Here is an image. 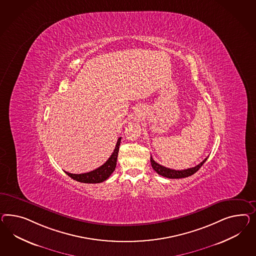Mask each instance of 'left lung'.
<instances>
[{"instance_id": "obj_1", "label": "left lung", "mask_w": 256, "mask_h": 256, "mask_svg": "<svg viewBox=\"0 0 256 256\" xmlns=\"http://www.w3.org/2000/svg\"><path fill=\"white\" fill-rule=\"evenodd\" d=\"M207 159L208 158H206L201 163L196 166H194V168H186V170H172V168H168L166 166H161L152 159V156L150 158V161H151V165H152L154 170L158 173L159 175H161L163 177H166V178H170V179H180V178L189 177V176L193 175L194 173L196 172L202 166V165L206 162Z\"/></svg>"}]
</instances>
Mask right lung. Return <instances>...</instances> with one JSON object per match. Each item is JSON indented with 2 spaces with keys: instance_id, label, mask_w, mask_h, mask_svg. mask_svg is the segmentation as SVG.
<instances>
[{
  "instance_id": "1",
  "label": "right lung",
  "mask_w": 256,
  "mask_h": 256,
  "mask_svg": "<svg viewBox=\"0 0 256 256\" xmlns=\"http://www.w3.org/2000/svg\"><path fill=\"white\" fill-rule=\"evenodd\" d=\"M121 142V137L118 138L116 146L114 150L110 154V158L104 163V165L98 168L96 170L90 172L81 173V174H72V173H65L70 176L72 179L84 182V184H98L107 180L114 172L116 166V160H118V152H119V146Z\"/></svg>"
}]
</instances>
